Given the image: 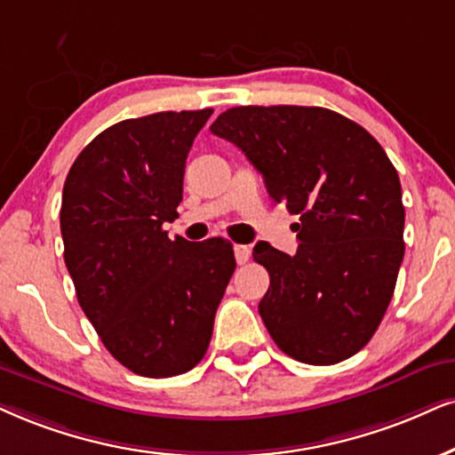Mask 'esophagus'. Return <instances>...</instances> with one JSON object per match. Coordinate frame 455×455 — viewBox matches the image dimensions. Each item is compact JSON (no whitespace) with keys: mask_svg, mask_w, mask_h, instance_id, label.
<instances>
[{"mask_svg":"<svg viewBox=\"0 0 455 455\" xmlns=\"http://www.w3.org/2000/svg\"><path fill=\"white\" fill-rule=\"evenodd\" d=\"M234 255H236V261L243 266V263L249 261L251 257V246L246 244H234Z\"/></svg>","mask_w":455,"mask_h":455,"instance_id":"obj_1","label":"esophagus"}]
</instances>
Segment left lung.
<instances>
[{"instance_id": "left-lung-1", "label": "left lung", "mask_w": 455, "mask_h": 455, "mask_svg": "<svg viewBox=\"0 0 455 455\" xmlns=\"http://www.w3.org/2000/svg\"><path fill=\"white\" fill-rule=\"evenodd\" d=\"M212 134L234 143L284 204L295 255L257 243L270 272L261 321L284 355L335 364L373 338L405 255L401 181L375 139L338 111L246 105L223 111Z\"/></svg>"}]
</instances>
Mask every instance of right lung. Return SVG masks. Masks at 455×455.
Wrapping results in <instances>:
<instances>
[{
	"instance_id": "1",
	"label": "right lung",
	"mask_w": 455,
	"mask_h": 455,
	"mask_svg": "<svg viewBox=\"0 0 455 455\" xmlns=\"http://www.w3.org/2000/svg\"><path fill=\"white\" fill-rule=\"evenodd\" d=\"M212 109L160 111L92 139L65 179L60 234L84 314L117 363L172 378L202 361L236 270L232 243H189L179 217L185 160Z\"/></svg>"
}]
</instances>
